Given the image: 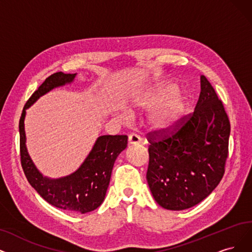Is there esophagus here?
Here are the masks:
<instances>
[{
    "label": "esophagus",
    "mask_w": 252,
    "mask_h": 252,
    "mask_svg": "<svg viewBox=\"0 0 252 252\" xmlns=\"http://www.w3.org/2000/svg\"><path fill=\"white\" fill-rule=\"evenodd\" d=\"M140 142H142V139H140V137L137 134H135V133L129 134V136H128L129 145H138Z\"/></svg>",
    "instance_id": "esophagus-1"
}]
</instances>
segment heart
Wrapping results in <instances>:
<instances>
[{"instance_id": "b5f03b06", "label": "heart", "mask_w": 252, "mask_h": 252, "mask_svg": "<svg viewBox=\"0 0 252 252\" xmlns=\"http://www.w3.org/2000/svg\"><path fill=\"white\" fill-rule=\"evenodd\" d=\"M188 97L174 83L160 84L136 102V107L152 110L159 107L151 117V125L155 129L166 130L175 127L183 119L188 106ZM129 118L128 115H125Z\"/></svg>"}]
</instances>
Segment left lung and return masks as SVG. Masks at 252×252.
Here are the masks:
<instances>
[{
	"label": "left lung",
	"instance_id": "obj_1",
	"mask_svg": "<svg viewBox=\"0 0 252 252\" xmlns=\"http://www.w3.org/2000/svg\"><path fill=\"white\" fill-rule=\"evenodd\" d=\"M230 124L205 75L194 112L175 127L148 133L147 181L158 205L180 211L205 199L222 179Z\"/></svg>",
	"mask_w": 252,
	"mask_h": 252
}]
</instances>
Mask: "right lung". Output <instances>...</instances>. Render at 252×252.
<instances>
[{"label": "right lung", "mask_w": 252, "mask_h": 252, "mask_svg": "<svg viewBox=\"0 0 252 252\" xmlns=\"http://www.w3.org/2000/svg\"><path fill=\"white\" fill-rule=\"evenodd\" d=\"M74 74L56 72L49 75L29 98L19 119L21 162L29 183L48 204L65 211L87 213L102 204L110 181L114 163L127 147V135H102L75 173L65 178L49 180L42 177L30 158L26 148V109L50 90L72 82Z\"/></svg>", "instance_id": "right-lung-1"}]
</instances>
